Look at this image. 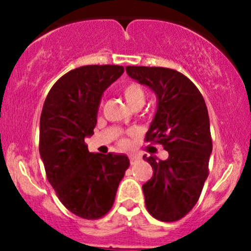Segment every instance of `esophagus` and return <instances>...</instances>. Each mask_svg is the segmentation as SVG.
<instances>
[{
    "label": "esophagus",
    "mask_w": 251,
    "mask_h": 251,
    "mask_svg": "<svg viewBox=\"0 0 251 251\" xmlns=\"http://www.w3.org/2000/svg\"><path fill=\"white\" fill-rule=\"evenodd\" d=\"M136 160H137V156H136V155H130V163L131 164L135 163Z\"/></svg>",
    "instance_id": "34e87169"
}]
</instances>
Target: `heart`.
Listing matches in <instances>:
<instances>
[{"label":"heart","mask_w":251,"mask_h":251,"mask_svg":"<svg viewBox=\"0 0 251 251\" xmlns=\"http://www.w3.org/2000/svg\"><path fill=\"white\" fill-rule=\"evenodd\" d=\"M121 93H123L124 98H125L126 103H127L130 108H141V105L144 103L146 95H144L143 88L140 85H137V83L131 82L124 85L121 87Z\"/></svg>","instance_id":"obj_1"}]
</instances>
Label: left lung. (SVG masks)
I'll list each match as a JSON object with an SVG mask.
<instances>
[{"instance_id": "8db88e82", "label": "left lung", "mask_w": 251, "mask_h": 251, "mask_svg": "<svg viewBox=\"0 0 251 251\" xmlns=\"http://www.w3.org/2000/svg\"><path fill=\"white\" fill-rule=\"evenodd\" d=\"M126 73L156 96V111L146 133L149 144L160 143L166 160H146L153 176L142 186L146 206L156 220L182 219L197 204L209 175L212 151L206 104L198 88L176 70L160 67H126Z\"/></svg>"}]
</instances>
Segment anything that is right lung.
Returning a JSON list of instances; mask_svg holds the SVG:
<instances>
[{"label": "right lung", "instance_id": "1", "mask_svg": "<svg viewBox=\"0 0 251 251\" xmlns=\"http://www.w3.org/2000/svg\"><path fill=\"white\" fill-rule=\"evenodd\" d=\"M120 65H85L50 88L40 119V155L47 178L69 211L87 220L111 209L130 160L125 154L91 153L104 91L123 75Z\"/></svg>", "mask_w": 251, "mask_h": 251}]
</instances>
